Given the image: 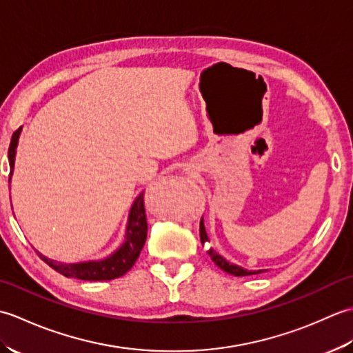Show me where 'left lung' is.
I'll return each mask as SVG.
<instances>
[{"mask_svg":"<svg viewBox=\"0 0 353 353\" xmlns=\"http://www.w3.org/2000/svg\"><path fill=\"white\" fill-rule=\"evenodd\" d=\"M200 239H201V244H205L208 241V235H206L203 219L200 220ZM208 253H209V256H211V259L215 262V265H219L223 270V272H226L229 274H234V276H250V274H258V273L264 272V270H245V268L239 267L236 264H232V262L224 259L221 254L216 253L214 249H209Z\"/></svg>","mask_w":353,"mask_h":353,"instance_id":"8db88e82","label":"left lung"}]
</instances>
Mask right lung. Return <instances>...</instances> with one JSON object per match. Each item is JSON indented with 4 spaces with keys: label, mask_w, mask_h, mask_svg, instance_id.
<instances>
[{
    "label": "right lung",
    "mask_w": 353,
    "mask_h": 353,
    "mask_svg": "<svg viewBox=\"0 0 353 353\" xmlns=\"http://www.w3.org/2000/svg\"><path fill=\"white\" fill-rule=\"evenodd\" d=\"M21 134V127L12 134L10 147H9V162H10V174L9 183L12 179V172L14 167V154H17V145ZM147 239V216L144 208V192L134 199L129 220H127L124 243L110 254V256L99 261H86L77 262V264H63V262L52 261L42 253L36 252L39 258L48 264L52 270L66 277H76L80 281H110L117 277L124 276L133 267L134 262L139 258V253Z\"/></svg>",
    "instance_id": "add662e5"
}]
</instances>
